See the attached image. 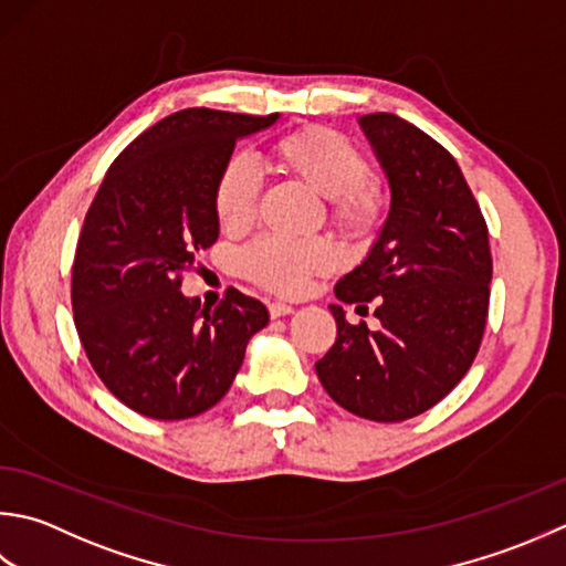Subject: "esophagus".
<instances>
[{
    "label": "esophagus",
    "instance_id": "esophagus-1",
    "mask_svg": "<svg viewBox=\"0 0 566 566\" xmlns=\"http://www.w3.org/2000/svg\"><path fill=\"white\" fill-rule=\"evenodd\" d=\"M293 313V307L291 305H285V303H279V300H275V303H269V315L275 319V317H285V315H291Z\"/></svg>",
    "mask_w": 566,
    "mask_h": 566
}]
</instances>
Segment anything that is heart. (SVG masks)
Segmentation results:
<instances>
[{"instance_id": "b5f03b06", "label": "heart", "mask_w": 566, "mask_h": 566, "mask_svg": "<svg viewBox=\"0 0 566 566\" xmlns=\"http://www.w3.org/2000/svg\"><path fill=\"white\" fill-rule=\"evenodd\" d=\"M271 164L281 172L325 195L329 217L344 234H374L384 217V195L368 178L371 166L359 146L329 126H300L275 138L269 148ZM261 182L244 156H232L219 168L212 188V210L227 232H244L259 210ZM337 251L325 239L287 241L261 237L239 253V271L247 281L275 295L305 291L310 275L327 273Z\"/></svg>"}]
</instances>
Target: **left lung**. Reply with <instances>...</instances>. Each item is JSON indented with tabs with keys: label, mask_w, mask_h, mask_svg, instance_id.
Segmentation results:
<instances>
[{
	"label": "left lung",
	"mask_w": 566,
	"mask_h": 566,
	"mask_svg": "<svg viewBox=\"0 0 566 566\" xmlns=\"http://www.w3.org/2000/svg\"><path fill=\"white\" fill-rule=\"evenodd\" d=\"M390 186L378 241L334 285L380 327L349 325L329 305L337 339L315 364L329 398L359 418L402 422L430 410L474 364L489 317V227L454 156L418 126L388 112L364 114Z\"/></svg>",
	"instance_id": "left-lung-1"
}]
</instances>
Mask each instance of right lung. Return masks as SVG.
I'll return each mask as SVG.
<instances>
[{
	"label": "right lung",
	"mask_w": 566,
	"mask_h": 566,
	"mask_svg": "<svg viewBox=\"0 0 566 566\" xmlns=\"http://www.w3.org/2000/svg\"><path fill=\"white\" fill-rule=\"evenodd\" d=\"M279 114L180 109L114 158L85 214L73 261L77 337L102 384L154 420H186L217 406L269 325L256 297L227 287L207 307L180 293L195 253L219 237L212 188L237 138Z\"/></svg>",
	"instance_id": "obj_1"
}]
</instances>
